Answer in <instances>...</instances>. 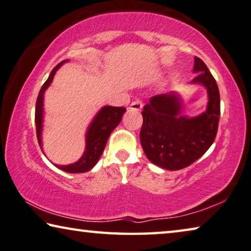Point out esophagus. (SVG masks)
<instances>
[{
    "instance_id": "obj_1",
    "label": "esophagus",
    "mask_w": 251,
    "mask_h": 251,
    "mask_svg": "<svg viewBox=\"0 0 251 251\" xmlns=\"http://www.w3.org/2000/svg\"><path fill=\"white\" fill-rule=\"evenodd\" d=\"M130 109L134 111H140L142 109V102L140 100H134L132 103L130 104Z\"/></svg>"
}]
</instances>
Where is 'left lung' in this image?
<instances>
[{
	"instance_id": "obj_1",
	"label": "left lung",
	"mask_w": 251,
	"mask_h": 251,
	"mask_svg": "<svg viewBox=\"0 0 251 251\" xmlns=\"http://www.w3.org/2000/svg\"><path fill=\"white\" fill-rule=\"evenodd\" d=\"M192 83L204 85L207 111L196 118L181 116V101L175 93L159 94L143 106L140 142L147 158L168 170L183 169L210 148L218 131L220 96L215 77L199 57H195Z\"/></svg>"
}]
</instances>
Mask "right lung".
Instances as JSON below:
<instances>
[{
  "mask_svg": "<svg viewBox=\"0 0 251 251\" xmlns=\"http://www.w3.org/2000/svg\"><path fill=\"white\" fill-rule=\"evenodd\" d=\"M65 62V61H63ZM61 62L52 70L49 79L44 82V84L41 88L38 99H36L35 105V126H36V137H38L39 145L41 147V132H42V122H43V94L48 89L49 85L54 77L55 72L57 71L61 65ZM125 106H103L97 117L94 118L91 125H90L87 133V146L85 151L79 161L75 163L69 164V166H56L59 169L63 170L70 174H81V172H87L96 166V163L100 159L102 152H103L106 141H108L109 135L111 132L117 128V126L120 123L122 116L126 112ZM42 149V147H41Z\"/></svg>",
  "mask_w": 251,
  "mask_h": 251,
  "instance_id": "right-lung-1",
  "label": "right lung"
}]
</instances>
